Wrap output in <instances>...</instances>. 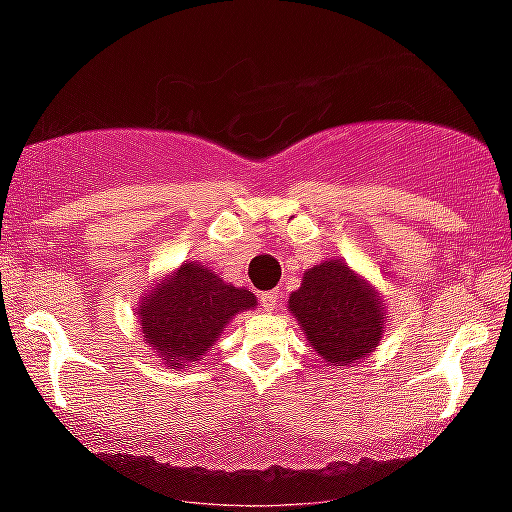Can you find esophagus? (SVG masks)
I'll use <instances>...</instances> for the list:
<instances>
[{"label": "esophagus", "mask_w": 512, "mask_h": 512, "mask_svg": "<svg viewBox=\"0 0 512 512\" xmlns=\"http://www.w3.org/2000/svg\"><path fill=\"white\" fill-rule=\"evenodd\" d=\"M279 291H269V293H262L260 295V303H262V307L267 312H272V310H276V307H279Z\"/></svg>", "instance_id": "34e87169"}]
</instances>
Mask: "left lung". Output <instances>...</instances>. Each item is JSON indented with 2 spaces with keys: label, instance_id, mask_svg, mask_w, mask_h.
Instances as JSON below:
<instances>
[{
  "label": "left lung",
  "instance_id": "left-lung-1",
  "mask_svg": "<svg viewBox=\"0 0 512 512\" xmlns=\"http://www.w3.org/2000/svg\"><path fill=\"white\" fill-rule=\"evenodd\" d=\"M288 310L326 367H348L377 348L386 315L379 293L343 260L307 269Z\"/></svg>",
  "mask_w": 512,
  "mask_h": 512
}]
</instances>
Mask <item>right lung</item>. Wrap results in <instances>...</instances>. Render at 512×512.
I'll return each instance as SVG.
<instances>
[{"mask_svg":"<svg viewBox=\"0 0 512 512\" xmlns=\"http://www.w3.org/2000/svg\"><path fill=\"white\" fill-rule=\"evenodd\" d=\"M257 305L255 293L224 283L200 262H183L140 300L145 343L171 369L195 365L238 312Z\"/></svg>","mask_w":512,"mask_h":512,"instance_id":"1","label":"right lung"}]
</instances>
